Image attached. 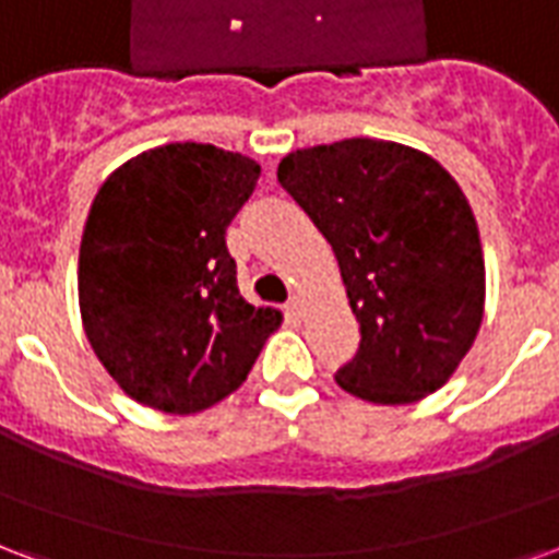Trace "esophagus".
Here are the masks:
<instances>
[{
    "label": "esophagus",
    "instance_id": "34e87169",
    "mask_svg": "<svg viewBox=\"0 0 559 559\" xmlns=\"http://www.w3.org/2000/svg\"><path fill=\"white\" fill-rule=\"evenodd\" d=\"M285 314H288V318H300V314H304V300H300V297H292V300L285 304Z\"/></svg>",
    "mask_w": 559,
    "mask_h": 559
}]
</instances>
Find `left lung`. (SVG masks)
I'll use <instances>...</instances> for the list:
<instances>
[{"instance_id":"obj_1","label":"left lung","mask_w":559,"mask_h":559,"mask_svg":"<svg viewBox=\"0 0 559 559\" xmlns=\"http://www.w3.org/2000/svg\"><path fill=\"white\" fill-rule=\"evenodd\" d=\"M276 179L333 247L359 321L335 383L385 406L442 389L486 304L480 233L454 176L413 146L347 138L288 153Z\"/></svg>"}]
</instances>
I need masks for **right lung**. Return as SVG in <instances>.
Returning a JSON list of instances; mask_svg holds the SVG:
<instances>
[{"mask_svg":"<svg viewBox=\"0 0 559 559\" xmlns=\"http://www.w3.org/2000/svg\"><path fill=\"white\" fill-rule=\"evenodd\" d=\"M262 167L212 144L129 158L96 191L79 247V312L132 401L203 413L245 383L283 312L238 292L226 226Z\"/></svg>","mask_w":559,"mask_h":559,"instance_id":"1","label":"right lung"}]
</instances>
